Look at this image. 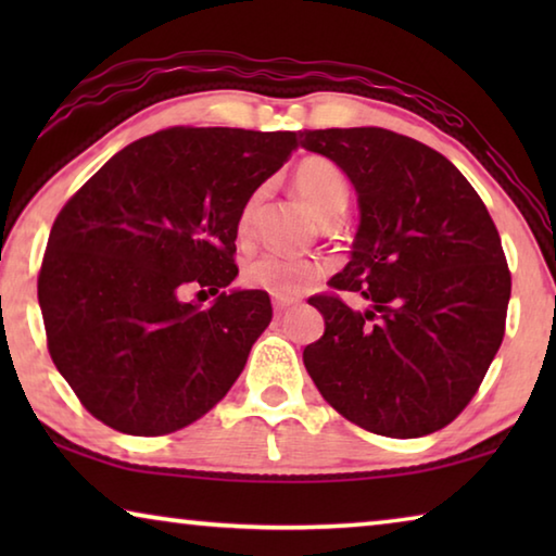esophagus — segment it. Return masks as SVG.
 I'll list each match as a JSON object with an SVG mask.
<instances>
[{"label": "esophagus", "instance_id": "obj_1", "mask_svg": "<svg viewBox=\"0 0 556 556\" xmlns=\"http://www.w3.org/2000/svg\"><path fill=\"white\" fill-rule=\"evenodd\" d=\"M294 304H296L294 299H277V296L271 299V306H275V312H277V314L287 312V308H289V306H294Z\"/></svg>", "mask_w": 556, "mask_h": 556}]
</instances>
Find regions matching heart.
Wrapping results in <instances>:
<instances>
[{"mask_svg":"<svg viewBox=\"0 0 556 556\" xmlns=\"http://www.w3.org/2000/svg\"><path fill=\"white\" fill-rule=\"evenodd\" d=\"M294 191L308 203L318 218L331 220L345 211L348 203V181L341 168L324 156H306L299 162L291 176ZM262 193L250 195L242 205L238 218V238L244 242L252 235V223L260 205ZM326 275V265L314 257H291L281 252H262L250 260L242 269V281L250 289L267 291L277 299H296L312 289L318 279Z\"/></svg>","mask_w":556,"mask_h":556,"instance_id":"obj_1","label":"heart"}]
</instances>
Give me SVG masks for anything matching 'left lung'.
I'll return each instance as SVG.
<instances>
[{
    "label": "left lung",
    "mask_w": 556,
    "mask_h": 556,
    "mask_svg": "<svg viewBox=\"0 0 556 556\" xmlns=\"http://www.w3.org/2000/svg\"><path fill=\"white\" fill-rule=\"evenodd\" d=\"M301 147L351 178V262L312 296L326 331L304 348L318 392L353 425L414 439L451 425L503 343L510 271L495 223L444 154L382 127L304 129Z\"/></svg>",
    "instance_id": "obj_1"
}]
</instances>
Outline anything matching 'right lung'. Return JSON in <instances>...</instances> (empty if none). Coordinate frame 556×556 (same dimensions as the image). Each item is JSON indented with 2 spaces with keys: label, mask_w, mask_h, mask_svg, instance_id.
<instances>
[{
  "label": "right lung",
  "mask_w": 556,
  "mask_h": 556,
  "mask_svg": "<svg viewBox=\"0 0 556 556\" xmlns=\"http://www.w3.org/2000/svg\"><path fill=\"white\" fill-rule=\"evenodd\" d=\"M299 147L296 131L174 127L122 149L55 218L39 306L55 368L92 417L172 434L218 404L271 321L238 277L242 205ZM201 288L208 309L182 296Z\"/></svg>",
  "instance_id": "obj_1"
}]
</instances>
